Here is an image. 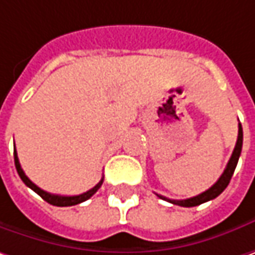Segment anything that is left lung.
Instances as JSON below:
<instances>
[{
  "label": "left lung",
  "mask_w": 255,
  "mask_h": 255,
  "mask_svg": "<svg viewBox=\"0 0 255 255\" xmlns=\"http://www.w3.org/2000/svg\"><path fill=\"white\" fill-rule=\"evenodd\" d=\"M241 148H243V127H241V124H238L237 142H236L234 151H233V154H231V158L228 161L227 167H226L224 172L221 174V177L218 178V181H217L213 187H210V188H208L207 191H204V193L198 194V195L191 197V198H187V200H170V198H165V197H162V195H158V197L162 198V200L170 201L171 204L181 205V207H195V205L207 203V201H210V200H214L216 197H218L220 194L227 188L228 183H230V180H231V177H233V174H234V170H236V167H237L238 158H240V154H241Z\"/></svg>",
  "instance_id": "left-lung-1"
}]
</instances>
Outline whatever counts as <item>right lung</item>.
I'll use <instances>...</instances> for the list:
<instances>
[{"instance_id": "add662e5", "label": "right lung", "mask_w": 255, "mask_h": 255, "mask_svg": "<svg viewBox=\"0 0 255 255\" xmlns=\"http://www.w3.org/2000/svg\"><path fill=\"white\" fill-rule=\"evenodd\" d=\"M14 161H15V168H17L18 175L21 177V180L24 181V184H25L27 187H29L31 190H34L42 200H45L47 203H50V204L52 205H57V207H70V205H75L83 203L85 200H88L90 197H93V195L98 191V188L101 187L103 181H104V178H101V181L97 184L95 187H93L91 190H88L87 193L80 194V195H57V194H50L47 193V191H44V190H41L39 187H37V185L32 183L27 175H25V172L22 171V168H21V165H19V160H18L15 147H14Z\"/></svg>"}]
</instances>
